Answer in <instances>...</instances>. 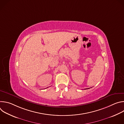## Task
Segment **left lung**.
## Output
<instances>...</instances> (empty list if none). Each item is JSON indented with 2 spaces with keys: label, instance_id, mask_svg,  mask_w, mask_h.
<instances>
[{
  "label": "left lung",
  "instance_id": "8db88e82",
  "mask_svg": "<svg viewBox=\"0 0 124 124\" xmlns=\"http://www.w3.org/2000/svg\"><path fill=\"white\" fill-rule=\"evenodd\" d=\"M88 89H89V88H88Z\"/></svg>",
  "mask_w": 124,
  "mask_h": 124
}]
</instances>
